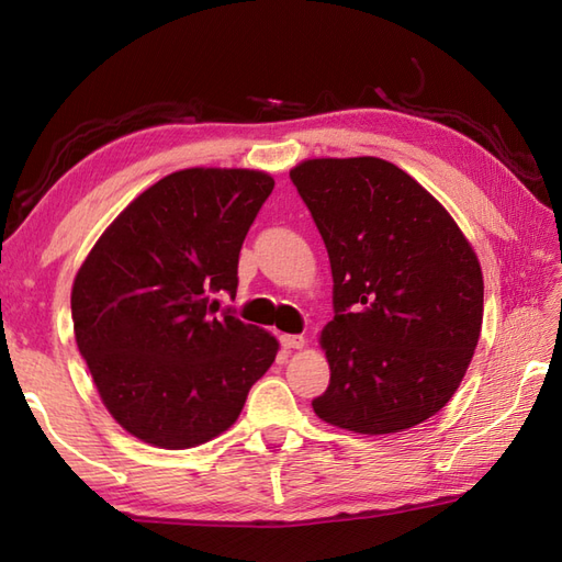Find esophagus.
<instances>
[{"instance_id": "1", "label": "esophagus", "mask_w": 562, "mask_h": 562, "mask_svg": "<svg viewBox=\"0 0 562 562\" xmlns=\"http://www.w3.org/2000/svg\"><path fill=\"white\" fill-rule=\"evenodd\" d=\"M280 342L288 350H302V348H306V338L304 336H282Z\"/></svg>"}]
</instances>
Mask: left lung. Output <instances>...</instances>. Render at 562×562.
<instances>
[{"instance_id": "8db88e82", "label": "left lung", "mask_w": 562, "mask_h": 562, "mask_svg": "<svg viewBox=\"0 0 562 562\" xmlns=\"http://www.w3.org/2000/svg\"><path fill=\"white\" fill-rule=\"evenodd\" d=\"M328 248L336 316L321 330V420L360 435L425 423L457 393L483 326V270L445 205L376 157L290 171Z\"/></svg>"}]
</instances>
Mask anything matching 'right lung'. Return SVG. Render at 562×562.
<instances>
[{
    "instance_id": "right-lung-1",
    "label": "right lung",
    "mask_w": 562,
    "mask_h": 562,
    "mask_svg": "<svg viewBox=\"0 0 562 562\" xmlns=\"http://www.w3.org/2000/svg\"><path fill=\"white\" fill-rule=\"evenodd\" d=\"M272 176L193 166L149 186L109 224L71 284L75 338L105 411L159 449L220 437L280 342L217 316Z\"/></svg>"
}]
</instances>
